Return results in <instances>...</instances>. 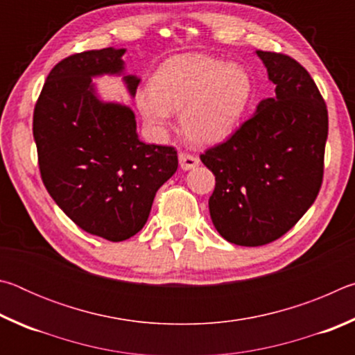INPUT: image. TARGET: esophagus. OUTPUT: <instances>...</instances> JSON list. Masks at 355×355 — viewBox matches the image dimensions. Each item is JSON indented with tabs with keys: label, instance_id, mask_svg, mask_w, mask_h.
I'll use <instances>...</instances> for the list:
<instances>
[{
	"label": "esophagus",
	"instance_id": "obj_1",
	"mask_svg": "<svg viewBox=\"0 0 355 355\" xmlns=\"http://www.w3.org/2000/svg\"><path fill=\"white\" fill-rule=\"evenodd\" d=\"M178 159H180V167H182L183 171L194 169L196 166H199V158H197L196 155L182 152L178 155Z\"/></svg>",
	"mask_w": 355,
	"mask_h": 355
}]
</instances>
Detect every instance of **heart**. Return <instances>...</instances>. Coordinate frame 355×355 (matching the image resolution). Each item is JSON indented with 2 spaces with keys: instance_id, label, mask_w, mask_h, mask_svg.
Segmentation results:
<instances>
[{
  "instance_id": "b5f03b06",
  "label": "heart",
  "mask_w": 355,
  "mask_h": 355,
  "mask_svg": "<svg viewBox=\"0 0 355 355\" xmlns=\"http://www.w3.org/2000/svg\"><path fill=\"white\" fill-rule=\"evenodd\" d=\"M252 98L248 71L222 59L184 55L161 65L150 91L137 94V106L148 125L163 130L172 111H182L186 137L197 146L224 139L244 116Z\"/></svg>"
}]
</instances>
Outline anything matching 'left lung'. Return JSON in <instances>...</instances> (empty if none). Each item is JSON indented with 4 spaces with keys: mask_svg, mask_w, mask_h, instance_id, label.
<instances>
[{
    "mask_svg": "<svg viewBox=\"0 0 355 355\" xmlns=\"http://www.w3.org/2000/svg\"><path fill=\"white\" fill-rule=\"evenodd\" d=\"M275 97L227 141L205 150L214 173L209 216L228 243L257 248L275 241L313 205L324 175L329 116L313 78L296 59L257 51Z\"/></svg>",
    "mask_w": 355,
    "mask_h": 355,
    "instance_id": "obj_1",
    "label": "left lung"
}]
</instances>
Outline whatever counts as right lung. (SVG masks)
I'll use <instances>...</instances> for the list:
<instances>
[{
    "label": "right lung",
    "mask_w": 355,
    "mask_h": 355,
    "mask_svg": "<svg viewBox=\"0 0 355 355\" xmlns=\"http://www.w3.org/2000/svg\"><path fill=\"white\" fill-rule=\"evenodd\" d=\"M123 53L101 48L62 59L48 73L33 117L48 194L84 232L112 243L146 225L156 191L178 167L175 147L139 141L130 107L95 97L92 76L120 73ZM125 83L135 95L139 80Z\"/></svg>",
    "instance_id": "add662e5"
}]
</instances>
